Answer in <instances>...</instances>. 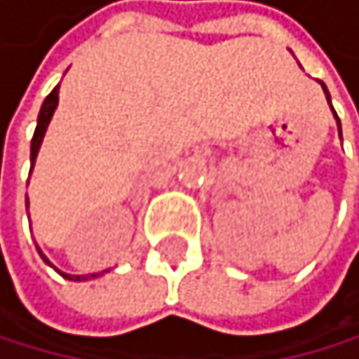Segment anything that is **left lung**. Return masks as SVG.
<instances>
[{
  "instance_id": "1",
  "label": "left lung",
  "mask_w": 359,
  "mask_h": 359,
  "mask_svg": "<svg viewBox=\"0 0 359 359\" xmlns=\"http://www.w3.org/2000/svg\"><path fill=\"white\" fill-rule=\"evenodd\" d=\"M321 87H324V83H321ZM324 92H326V96H328V89L324 87ZM328 101H330V98H328ZM337 126H339V121H337Z\"/></svg>"
}]
</instances>
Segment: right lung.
Wrapping results in <instances>:
<instances>
[{
    "label": "right lung",
    "instance_id": "right-lung-1",
    "mask_svg": "<svg viewBox=\"0 0 359 359\" xmlns=\"http://www.w3.org/2000/svg\"><path fill=\"white\" fill-rule=\"evenodd\" d=\"M57 89H60V85L57 87H53V92L44 98V103H42V107H40V114H38V126H35V135H33V139H31V168H33V161H35V157H38V150H40V144H42V139H44V133H46V126H49V121H51V116H53V109H55V105H57ZM26 211H29V198H26ZM40 252V250H38ZM40 256L44 258V263H49V258H46L42 252H40ZM51 265V263H49ZM65 278H69V281H87V278H96L98 274H87V276H72V274H65V272H60Z\"/></svg>",
    "mask_w": 359,
    "mask_h": 359
}]
</instances>
